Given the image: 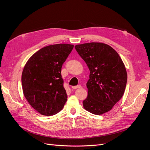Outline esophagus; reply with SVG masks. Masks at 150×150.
<instances>
[{"instance_id": "1", "label": "esophagus", "mask_w": 150, "mask_h": 150, "mask_svg": "<svg viewBox=\"0 0 150 150\" xmlns=\"http://www.w3.org/2000/svg\"><path fill=\"white\" fill-rule=\"evenodd\" d=\"M81 88V85H78V86H72V88L74 89H78V88Z\"/></svg>"}]
</instances>
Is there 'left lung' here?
<instances>
[{"label":"left lung","instance_id":"1","mask_svg":"<svg viewBox=\"0 0 150 150\" xmlns=\"http://www.w3.org/2000/svg\"><path fill=\"white\" fill-rule=\"evenodd\" d=\"M90 71L86 110L100 115L110 111L123 96L127 72L119 54L108 44L90 42L75 46Z\"/></svg>","mask_w":150,"mask_h":150}]
</instances>
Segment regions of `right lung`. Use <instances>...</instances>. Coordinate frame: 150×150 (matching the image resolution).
Here are the masks:
<instances>
[{
  "mask_svg": "<svg viewBox=\"0 0 150 150\" xmlns=\"http://www.w3.org/2000/svg\"><path fill=\"white\" fill-rule=\"evenodd\" d=\"M73 47L68 44L44 47L25 64L22 74V90L30 105L40 114L52 116L64 107L67 96L61 68Z\"/></svg>",
  "mask_w": 150,
  "mask_h": 150,
  "instance_id": "add662e5",
  "label": "right lung"
}]
</instances>
